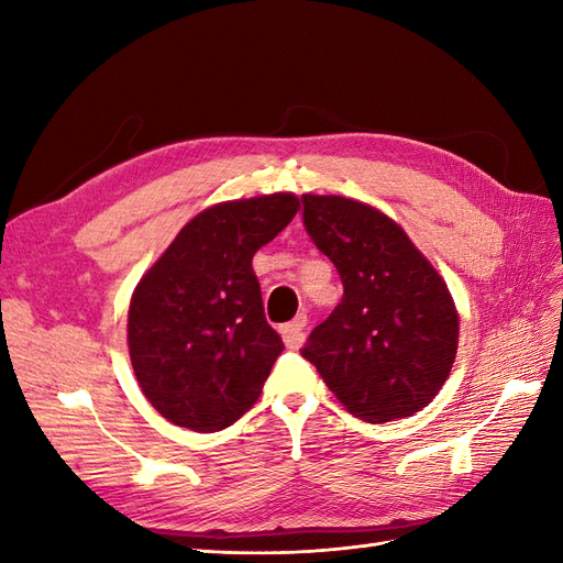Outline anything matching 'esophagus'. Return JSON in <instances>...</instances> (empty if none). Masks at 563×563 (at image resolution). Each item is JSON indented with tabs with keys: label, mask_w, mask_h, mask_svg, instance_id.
Returning <instances> with one entry per match:
<instances>
[{
	"label": "esophagus",
	"mask_w": 563,
	"mask_h": 563,
	"mask_svg": "<svg viewBox=\"0 0 563 563\" xmlns=\"http://www.w3.org/2000/svg\"><path fill=\"white\" fill-rule=\"evenodd\" d=\"M305 323H308V317H296L294 321H288V323H284L282 327V338H284V343H286V347H291V350H298L302 343H305Z\"/></svg>",
	"instance_id": "esophagus-1"
}]
</instances>
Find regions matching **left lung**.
I'll return each mask as SVG.
<instances>
[{"instance_id":"left-lung-1","label":"left lung","mask_w":563,"mask_h":563,"mask_svg":"<svg viewBox=\"0 0 563 563\" xmlns=\"http://www.w3.org/2000/svg\"><path fill=\"white\" fill-rule=\"evenodd\" d=\"M302 203L305 230L343 279V300L302 356L352 416H413L455 362L460 329L446 282L383 211L340 195H302Z\"/></svg>"}]
</instances>
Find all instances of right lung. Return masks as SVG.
Instances as JSON below:
<instances>
[{"label":"right lung","instance_id":"add662e5","mask_svg":"<svg viewBox=\"0 0 563 563\" xmlns=\"http://www.w3.org/2000/svg\"><path fill=\"white\" fill-rule=\"evenodd\" d=\"M298 209L291 192L216 203L176 234L135 286L131 366L168 422L218 432L258 401L284 343L265 319L251 261Z\"/></svg>","mask_w":563,"mask_h":563}]
</instances>
